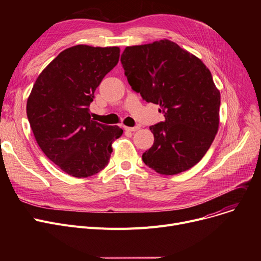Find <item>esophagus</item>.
Instances as JSON below:
<instances>
[{
	"instance_id": "1",
	"label": "esophagus",
	"mask_w": 261,
	"mask_h": 261,
	"mask_svg": "<svg viewBox=\"0 0 261 261\" xmlns=\"http://www.w3.org/2000/svg\"><path fill=\"white\" fill-rule=\"evenodd\" d=\"M125 130L126 131H130V132H135L140 130V127L139 126H135V127H125Z\"/></svg>"
}]
</instances>
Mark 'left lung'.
I'll list each match as a JSON object with an SVG mask.
<instances>
[{
  "label": "left lung",
  "mask_w": 261,
  "mask_h": 261,
  "mask_svg": "<svg viewBox=\"0 0 261 261\" xmlns=\"http://www.w3.org/2000/svg\"><path fill=\"white\" fill-rule=\"evenodd\" d=\"M120 61L132 90L160 105L165 117L150 127L154 143L143 153L144 163L166 175L195 166L219 127L220 92L206 65L166 39L128 46Z\"/></svg>",
  "instance_id": "1"
}]
</instances>
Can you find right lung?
Segmentation results:
<instances>
[{
  "instance_id": "right-lung-1",
  "label": "right lung",
  "mask_w": 261,
  "mask_h": 261,
  "mask_svg": "<svg viewBox=\"0 0 261 261\" xmlns=\"http://www.w3.org/2000/svg\"><path fill=\"white\" fill-rule=\"evenodd\" d=\"M119 47L76 45L61 51L39 75L26 105L35 139L67 174L88 177L102 170L118 126L94 121L90 103L103 77L119 60Z\"/></svg>"
}]
</instances>
